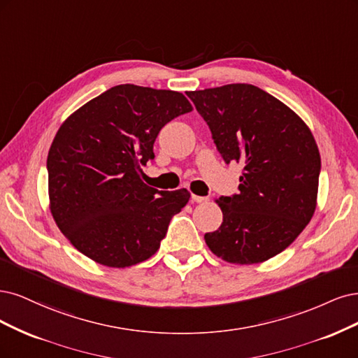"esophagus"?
Segmentation results:
<instances>
[{"mask_svg":"<svg viewBox=\"0 0 358 358\" xmlns=\"http://www.w3.org/2000/svg\"><path fill=\"white\" fill-rule=\"evenodd\" d=\"M208 196H198V194H193L192 193V201L193 202H198V203H203V202H208Z\"/></svg>","mask_w":358,"mask_h":358,"instance_id":"34e87169","label":"esophagus"}]
</instances>
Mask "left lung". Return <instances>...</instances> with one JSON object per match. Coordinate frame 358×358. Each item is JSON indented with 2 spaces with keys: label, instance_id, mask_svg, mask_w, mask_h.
Returning a JSON list of instances; mask_svg holds the SVG:
<instances>
[{
  "label": "left lung",
  "instance_id": "obj_1",
  "mask_svg": "<svg viewBox=\"0 0 358 358\" xmlns=\"http://www.w3.org/2000/svg\"><path fill=\"white\" fill-rule=\"evenodd\" d=\"M224 162L244 166L239 192L220 196L218 230L205 234L217 257L251 264L280 255L315 211L321 159L303 120L268 92L236 83L187 92Z\"/></svg>",
  "mask_w": 358,
  "mask_h": 358
}]
</instances>
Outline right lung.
Here are the masks:
<instances>
[{
	"label": "right lung",
	"instance_id": "add662e5",
	"mask_svg": "<svg viewBox=\"0 0 358 358\" xmlns=\"http://www.w3.org/2000/svg\"><path fill=\"white\" fill-rule=\"evenodd\" d=\"M192 111L180 92L119 85L57 131L48 156L50 211L66 239L110 268L152 257L190 194L141 181L164 126Z\"/></svg>",
	"mask_w": 358,
	"mask_h": 358
}]
</instances>
